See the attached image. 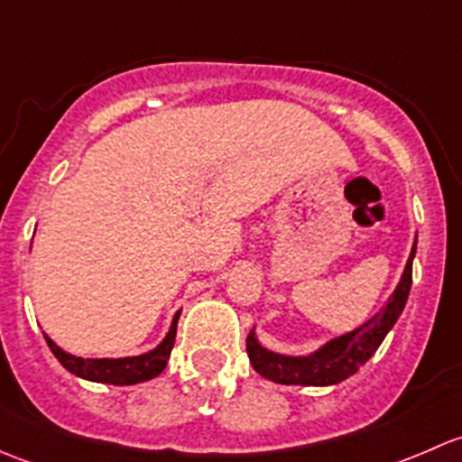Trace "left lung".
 <instances>
[{
	"mask_svg": "<svg viewBox=\"0 0 462 462\" xmlns=\"http://www.w3.org/2000/svg\"><path fill=\"white\" fill-rule=\"evenodd\" d=\"M416 245L418 241H413L411 254H409L407 265H404L402 277H400L398 286L389 295L386 304L369 321L357 326L351 333L328 339L326 344H321L318 351L309 353V356L274 353L259 342L254 328L250 330L245 351H248L250 362H253V369L259 375H263L265 380L277 382V384L300 386H330L356 375L360 366H365L374 357L382 339L386 337V333L393 328V324L402 315L409 291H411V263L413 257H416Z\"/></svg>",
	"mask_w": 462,
	"mask_h": 462,
	"instance_id": "left-lung-1",
	"label": "left lung"
}]
</instances>
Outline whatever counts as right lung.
Returning a JSON list of instances; mask_svg holds the SVG:
<instances>
[{
    "label": "right lung",
    "mask_w": 462,
    "mask_h": 462,
    "mask_svg": "<svg viewBox=\"0 0 462 462\" xmlns=\"http://www.w3.org/2000/svg\"><path fill=\"white\" fill-rule=\"evenodd\" d=\"M179 313L171 319L170 330L152 351L141 353V356L132 357H78L60 348L49 335L44 333L46 344H49L51 353L60 360V365L69 371V374L82 377L88 382H102V384H116V386H129L138 384V382H147L152 377L161 375L162 369L167 366V360L171 356L176 339V324H179Z\"/></svg>",
    "instance_id": "1"
}]
</instances>
